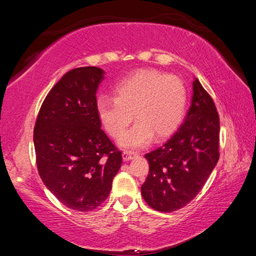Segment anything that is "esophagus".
Listing matches in <instances>:
<instances>
[{
    "label": "esophagus",
    "instance_id": "34e87169",
    "mask_svg": "<svg viewBox=\"0 0 256 256\" xmlns=\"http://www.w3.org/2000/svg\"><path fill=\"white\" fill-rule=\"evenodd\" d=\"M122 156L124 160H131L133 157H136V152H132V151H123Z\"/></svg>",
    "mask_w": 256,
    "mask_h": 256
}]
</instances>
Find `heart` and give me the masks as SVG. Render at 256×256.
I'll return each mask as SVG.
<instances>
[{
    "mask_svg": "<svg viewBox=\"0 0 256 256\" xmlns=\"http://www.w3.org/2000/svg\"><path fill=\"white\" fill-rule=\"evenodd\" d=\"M188 92L180 78L148 70L138 71L116 84L114 98H99L97 112L110 136L120 138L134 114L138 122L120 138L123 148L148 144L154 136L162 138L184 118Z\"/></svg>",
    "mask_w": 256,
    "mask_h": 256,
    "instance_id": "b5f03b06",
    "label": "heart"
}]
</instances>
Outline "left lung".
Segmentation results:
<instances>
[{
    "mask_svg": "<svg viewBox=\"0 0 256 256\" xmlns=\"http://www.w3.org/2000/svg\"><path fill=\"white\" fill-rule=\"evenodd\" d=\"M220 123L214 99L198 79L184 123L164 146L149 154V174L141 186L152 209L172 212L193 200L219 160Z\"/></svg>",
    "mask_w": 256,
    "mask_h": 256,
    "instance_id": "obj_1",
    "label": "left lung"
}]
</instances>
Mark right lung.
Returning a JSON list of instances; mask_svg holds the SVG:
<instances>
[{
  "instance_id": "right-lung-1",
  "label": "right lung",
  "mask_w": 256,
  "mask_h": 256,
  "mask_svg": "<svg viewBox=\"0 0 256 256\" xmlns=\"http://www.w3.org/2000/svg\"><path fill=\"white\" fill-rule=\"evenodd\" d=\"M102 78L96 66L66 72L42 102L34 128L42 180L60 203L81 212L106 200L122 164V152L98 118L96 92Z\"/></svg>"
}]
</instances>
